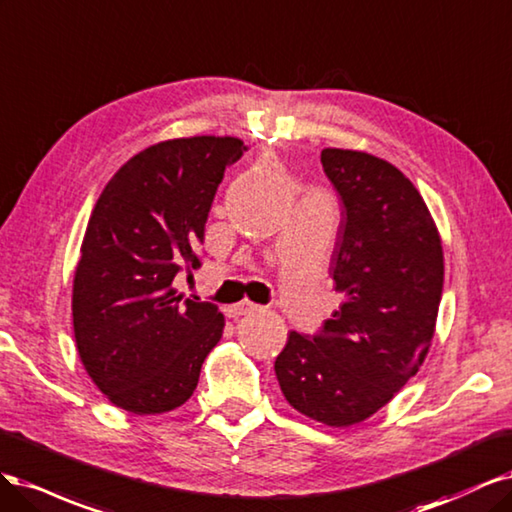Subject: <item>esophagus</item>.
I'll use <instances>...</instances> for the list:
<instances>
[{
    "instance_id": "esophagus-1",
    "label": "esophagus",
    "mask_w": 512,
    "mask_h": 512,
    "mask_svg": "<svg viewBox=\"0 0 512 512\" xmlns=\"http://www.w3.org/2000/svg\"><path fill=\"white\" fill-rule=\"evenodd\" d=\"M259 306L249 302V300H242L238 304H232L227 308V317L229 319H238V317H244V315H251V312H255Z\"/></svg>"
}]
</instances>
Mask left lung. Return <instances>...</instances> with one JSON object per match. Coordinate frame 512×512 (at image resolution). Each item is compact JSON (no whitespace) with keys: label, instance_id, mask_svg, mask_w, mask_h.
<instances>
[{"label":"left lung","instance_id":"left-lung-1","mask_svg":"<svg viewBox=\"0 0 512 512\" xmlns=\"http://www.w3.org/2000/svg\"><path fill=\"white\" fill-rule=\"evenodd\" d=\"M321 163L342 200L329 274L344 302L319 336L289 332L274 370L295 410L327 427H351L389 404L423 366L444 255L430 208L389 161L323 148Z\"/></svg>","mask_w":512,"mask_h":512}]
</instances>
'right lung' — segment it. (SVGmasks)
Masks as SVG:
<instances>
[{"label":"right lung","mask_w":512,"mask_h":512,"mask_svg":"<svg viewBox=\"0 0 512 512\" xmlns=\"http://www.w3.org/2000/svg\"><path fill=\"white\" fill-rule=\"evenodd\" d=\"M244 151L234 136L163 140L97 197L74 270V338L95 387L131 415L183 406L223 336L219 308L183 300L174 278L200 266L214 193Z\"/></svg>","instance_id":"add662e5"}]
</instances>
